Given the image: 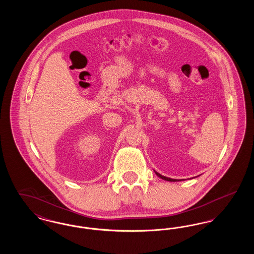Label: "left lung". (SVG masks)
I'll list each match as a JSON object with an SVG mask.
<instances>
[{"label":"left lung","mask_w":254,"mask_h":254,"mask_svg":"<svg viewBox=\"0 0 254 254\" xmlns=\"http://www.w3.org/2000/svg\"><path fill=\"white\" fill-rule=\"evenodd\" d=\"M154 172H155V174L157 175L158 177H160V178H162L163 180H166V181L169 182H176V181H180V180H176V179H171V178H169V177H166V176H163V175H161L160 173H158L156 172L155 170H154Z\"/></svg>","instance_id":"1"}]
</instances>
